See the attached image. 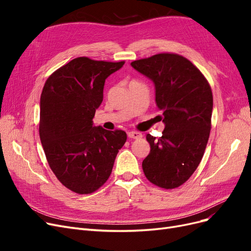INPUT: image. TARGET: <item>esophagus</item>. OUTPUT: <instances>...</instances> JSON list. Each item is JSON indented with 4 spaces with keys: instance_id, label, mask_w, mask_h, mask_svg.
<instances>
[{
    "instance_id": "34e87169",
    "label": "esophagus",
    "mask_w": 251,
    "mask_h": 251,
    "mask_svg": "<svg viewBox=\"0 0 251 251\" xmlns=\"http://www.w3.org/2000/svg\"><path fill=\"white\" fill-rule=\"evenodd\" d=\"M128 138H132V139H139L142 137V134L139 132H136V131H132V132H128L127 133Z\"/></svg>"
}]
</instances>
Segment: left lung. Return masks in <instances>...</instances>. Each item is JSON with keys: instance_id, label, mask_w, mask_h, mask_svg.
<instances>
[{"instance_id": "obj_1", "label": "left lung", "mask_w": 251, "mask_h": 251, "mask_svg": "<svg viewBox=\"0 0 251 251\" xmlns=\"http://www.w3.org/2000/svg\"><path fill=\"white\" fill-rule=\"evenodd\" d=\"M131 65L154 81L156 103L165 124L161 137L147 134L151 151L142 161L143 173L159 187L176 188L198 168L209 138V82L191 60L176 53H158Z\"/></svg>"}]
</instances>
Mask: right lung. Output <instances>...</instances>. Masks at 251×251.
I'll use <instances>...</instances> for the list:
<instances>
[{"instance_id": "add662e5", "label": "right lung", "mask_w": 251, "mask_h": 251, "mask_svg": "<svg viewBox=\"0 0 251 251\" xmlns=\"http://www.w3.org/2000/svg\"><path fill=\"white\" fill-rule=\"evenodd\" d=\"M121 62L74 58L53 72L41 95L40 138L50 169L70 191L87 195L102 186L112 173L126 133L93 126L109 75Z\"/></svg>"}]
</instances>
